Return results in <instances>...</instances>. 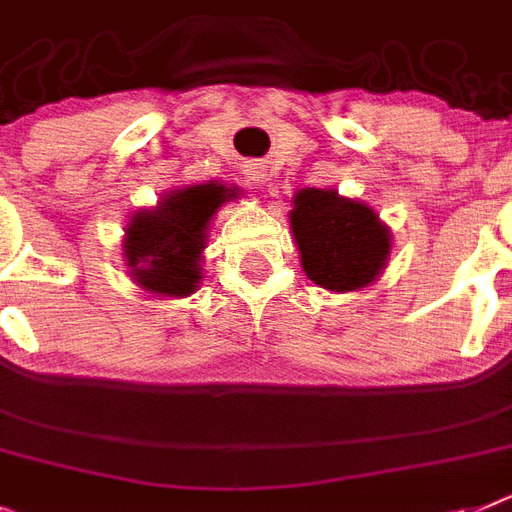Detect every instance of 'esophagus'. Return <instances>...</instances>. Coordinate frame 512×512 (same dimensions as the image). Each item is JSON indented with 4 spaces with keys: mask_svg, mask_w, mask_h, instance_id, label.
<instances>
[{
    "mask_svg": "<svg viewBox=\"0 0 512 512\" xmlns=\"http://www.w3.org/2000/svg\"><path fill=\"white\" fill-rule=\"evenodd\" d=\"M243 175H246L248 180H253V183H264V167H261L259 162H248Z\"/></svg>",
    "mask_w": 512,
    "mask_h": 512,
    "instance_id": "esophagus-1",
    "label": "esophagus"
}]
</instances>
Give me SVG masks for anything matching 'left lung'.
I'll return each instance as SVG.
<instances>
[{
  "label": "left lung",
  "instance_id": "obj_1",
  "mask_svg": "<svg viewBox=\"0 0 512 512\" xmlns=\"http://www.w3.org/2000/svg\"><path fill=\"white\" fill-rule=\"evenodd\" d=\"M290 225L308 280L335 293L377 280L390 256V232L377 214L337 190H301Z\"/></svg>",
  "mask_w": 512,
  "mask_h": 512
}]
</instances>
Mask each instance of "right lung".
<instances>
[{
  "label": "right lung",
  "mask_w": 512,
  "mask_h": 512,
  "mask_svg": "<svg viewBox=\"0 0 512 512\" xmlns=\"http://www.w3.org/2000/svg\"><path fill=\"white\" fill-rule=\"evenodd\" d=\"M227 185L206 183L175 190L156 209L133 217L125 235V259L138 285L159 295H188L201 280L206 225L227 198Z\"/></svg>",
  "instance_id": "right-lung-1"
}]
</instances>
